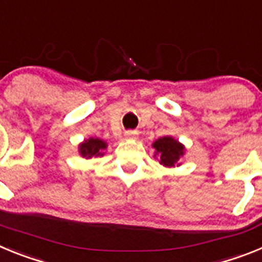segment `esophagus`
I'll return each mask as SVG.
<instances>
[{"mask_svg": "<svg viewBox=\"0 0 262 262\" xmlns=\"http://www.w3.org/2000/svg\"><path fill=\"white\" fill-rule=\"evenodd\" d=\"M124 138H126V139H136V138H138V133H136V131H126V133H124Z\"/></svg>", "mask_w": 262, "mask_h": 262, "instance_id": "34e87169", "label": "esophagus"}]
</instances>
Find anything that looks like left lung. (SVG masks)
I'll list each match as a JSON object with an SVG mask.
<instances>
[{"mask_svg":"<svg viewBox=\"0 0 262 262\" xmlns=\"http://www.w3.org/2000/svg\"><path fill=\"white\" fill-rule=\"evenodd\" d=\"M155 148V159H160V164L165 168H176L181 165V157L185 155V145L173 136H163L152 143Z\"/></svg>","mask_w":262,"mask_h":262,"instance_id":"1","label":"left lung"}]
</instances>
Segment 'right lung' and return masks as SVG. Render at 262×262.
<instances>
[{"instance_id": "add662e5", "label": "right lung", "mask_w": 262, "mask_h": 262, "mask_svg": "<svg viewBox=\"0 0 262 262\" xmlns=\"http://www.w3.org/2000/svg\"><path fill=\"white\" fill-rule=\"evenodd\" d=\"M106 148H107V143L105 140L99 138H89L78 144V154L86 160L97 159L105 155Z\"/></svg>"}]
</instances>
